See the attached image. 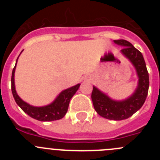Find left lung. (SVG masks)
<instances>
[{
  "instance_id": "1",
  "label": "left lung",
  "mask_w": 160,
  "mask_h": 160,
  "mask_svg": "<svg viewBox=\"0 0 160 160\" xmlns=\"http://www.w3.org/2000/svg\"><path fill=\"white\" fill-rule=\"evenodd\" d=\"M114 42L123 47L120 52L135 69L138 77L137 87L125 99L115 100L94 86L91 98L96 112L100 116L111 120H123L133 115L143 105L149 88V75L141 52L128 41L121 39Z\"/></svg>"
}]
</instances>
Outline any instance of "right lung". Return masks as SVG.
<instances>
[{
  "label": "right lung",
  "instance_id": "add662e5",
  "mask_svg": "<svg viewBox=\"0 0 160 160\" xmlns=\"http://www.w3.org/2000/svg\"><path fill=\"white\" fill-rule=\"evenodd\" d=\"M19 56H18V58H19ZM18 58L16 61V65H15L13 70H12V78H11L12 96H13L17 104L22 108V110L25 114H27L31 118H35V119L39 120V121L48 122V121H54V120H58L62 118L66 115V112H67L71 98L74 95L76 91L78 90L81 84L78 83V84L75 85L73 87L62 90L56 97V98L48 105L42 106V107H35V106L30 105L26 102L23 101L19 97V95H18L16 91V88H15L14 73H15Z\"/></svg>",
  "mask_w": 160,
  "mask_h": 160
}]
</instances>
